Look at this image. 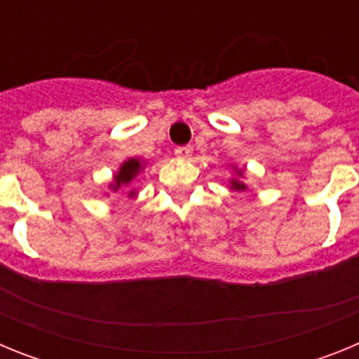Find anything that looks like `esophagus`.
I'll use <instances>...</instances> for the list:
<instances>
[{"label":"esophagus","instance_id":"obj_1","mask_svg":"<svg viewBox=\"0 0 359 359\" xmlns=\"http://www.w3.org/2000/svg\"><path fill=\"white\" fill-rule=\"evenodd\" d=\"M174 154H176L177 158H183V160H187V158L192 156V147H190V145H183V147H176V149H174Z\"/></svg>","mask_w":359,"mask_h":359}]
</instances>
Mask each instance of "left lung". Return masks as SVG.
<instances>
[{
	"label": "left lung",
	"instance_id": "left-lung-1",
	"mask_svg": "<svg viewBox=\"0 0 359 359\" xmlns=\"http://www.w3.org/2000/svg\"><path fill=\"white\" fill-rule=\"evenodd\" d=\"M231 170H233L236 177H231V180H230V189L231 190H241V192H244V190L248 189V187H246V183H243L244 170L239 169V167H236V165H231Z\"/></svg>",
	"mask_w": 359,
	"mask_h": 359
}]
</instances>
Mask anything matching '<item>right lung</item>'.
<instances>
[{"mask_svg":"<svg viewBox=\"0 0 359 359\" xmlns=\"http://www.w3.org/2000/svg\"><path fill=\"white\" fill-rule=\"evenodd\" d=\"M144 169V160H140V158H129V160H126L120 165V169L116 170V174L113 176V182L109 183V189L113 190V192H118L120 189H129L128 196L129 198H135L138 192H136V189H131V185Z\"/></svg>","mask_w":359,"mask_h":359,"instance_id":"right-lung-1","label":"right lung"}]
</instances>
